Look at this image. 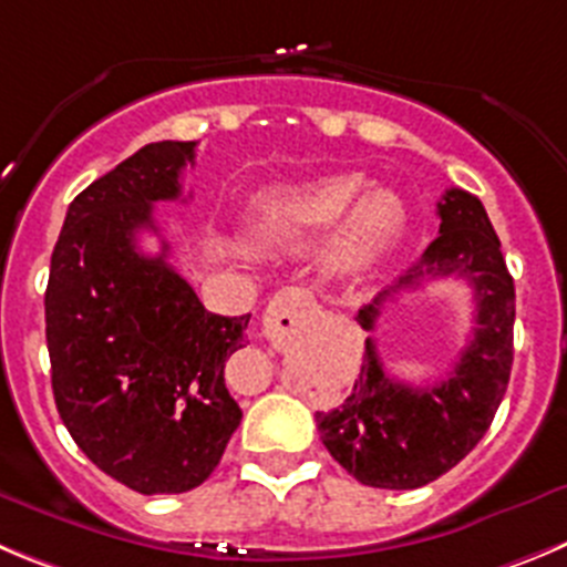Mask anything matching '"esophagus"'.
<instances>
[{
  "label": "esophagus",
  "mask_w": 567,
  "mask_h": 567,
  "mask_svg": "<svg viewBox=\"0 0 567 567\" xmlns=\"http://www.w3.org/2000/svg\"><path fill=\"white\" fill-rule=\"evenodd\" d=\"M313 305V293H310L308 288H285L279 290L277 296L271 299V305H268L266 310V332L271 336V332L279 330V321L282 319H293V313L299 308H310Z\"/></svg>",
  "instance_id": "obj_1"
}]
</instances>
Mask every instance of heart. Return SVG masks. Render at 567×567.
<instances>
[{"instance_id":"obj_1","label":"heart","mask_w":567,"mask_h":567,"mask_svg":"<svg viewBox=\"0 0 567 567\" xmlns=\"http://www.w3.org/2000/svg\"><path fill=\"white\" fill-rule=\"evenodd\" d=\"M409 226L405 200L361 173H332L257 195L248 240L262 251H290L332 229L324 266L338 279H361L396 246Z\"/></svg>"}]
</instances>
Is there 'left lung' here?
Returning a JSON list of instances; mask_svg holds the SVG:
<instances>
[{
  "label": "left lung",
  "instance_id": "8db88e82",
  "mask_svg": "<svg viewBox=\"0 0 567 567\" xmlns=\"http://www.w3.org/2000/svg\"><path fill=\"white\" fill-rule=\"evenodd\" d=\"M436 206L439 237L394 290L451 277L470 282L475 327L462 358L439 383L409 385L385 372L378 347L367 338L361 374L347 400L316 411L330 456L361 484L378 489H416L456 467L492 425L509 385L515 282L498 235L484 204L464 189H447ZM385 296L358 313L363 330H374Z\"/></svg>",
  "mask_w": 567,
  "mask_h": 567
}]
</instances>
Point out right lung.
<instances>
[{"label": "right lung", "mask_w": 567, "mask_h": 567, "mask_svg": "<svg viewBox=\"0 0 567 567\" xmlns=\"http://www.w3.org/2000/svg\"><path fill=\"white\" fill-rule=\"evenodd\" d=\"M195 142H151L66 209L44 293L58 414L105 475L142 495L195 489L218 467L240 405L226 358L248 316H215L167 262L136 246L156 200L182 198Z\"/></svg>", "instance_id": "right-lung-1"}]
</instances>
